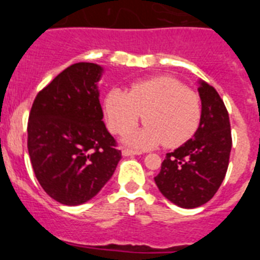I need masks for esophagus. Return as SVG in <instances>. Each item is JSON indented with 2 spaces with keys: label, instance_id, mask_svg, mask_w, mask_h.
Returning a JSON list of instances; mask_svg holds the SVG:
<instances>
[{
  "label": "esophagus",
  "instance_id": "obj_1",
  "mask_svg": "<svg viewBox=\"0 0 260 260\" xmlns=\"http://www.w3.org/2000/svg\"><path fill=\"white\" fill-rule=\"evenodd\" d=\"M122 155L123 156H134V155H142V152H139V151H133V150H127V148H125V150H122Z\"/></svg>",
  "mask_w": 260,
  "mask_h": 260
}]
</instances>
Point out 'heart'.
<instances>
[{
  "label": "heart",
  "instance_id": "b5f03b06",
  "mask_svg": "<svg viewBox=\"0 0 260 260\" xmlns=\"http://www.w3.org/2000/svg\"><path fill=\"white\" fill-rule=\"evenodd\" d=\"M109 130L126 134L143 117L147 123L128 135L126 142L138 148L164 143L169 148L182 146L195 134L201 122V102L197 93L172 77H156L135 82L128 92L110 89L104 99Z\"/></svg>",
  "mask_w": 260,
  "mask_h": 260
}]
</instances>
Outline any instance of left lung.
<instances>
[{"instance_id":"8db88e82","label":"left lung","mask_w":260,"mask_h":260,"mask_svg":"<svg viewBox=\"0 0 260 260\" xmlns=\"http://www.w3.org/2000/svg\"><path fill=\"white\" fill-rule=\"evenodd\" d=\"M201 122L191 139L167 153L155 177L158 190L168 201L182 208L207 203L219 190L232 150L228 110L217 91L199 80Z\"/></svg>"}]
</instances>
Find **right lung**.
I'll return each instance as SVG.
<instances>
[{
	"label": "right lung",
	"instance_id": "right-lung-1",
	"mask_svg": "<svg viewBox=\"0 0 260 260\" xmlns=\"http://www.w3.org/2000/svg\"><path fill=\"white\" fill-rule=\"evenodd\" d=\"M103 71L91 62L69 66L38 93L29 112L27 147L35 176L50 198L66 206L92 199L121 160L103 122Z\"/></svg>",
	"mask_w": 260,
	"mask_h": 260
}]
</instances>
